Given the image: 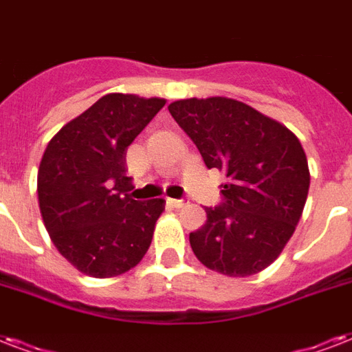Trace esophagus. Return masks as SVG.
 I'll use <instances>...</instances> for the list:
<instances>
[{"label": "esophagus", "instance_id": "esophagus-1", "mask_svg": "<svg viewBox=\"0 0 352 352\" xmlns=\"http://www.w3.org/2000/svg\"><path fill=\"white\" fill-rule=\"evenodd\" d=\"M167 204L170 207H174V209H179V207L185 206V200H176V198H168Z\"/></svg>", "mask_w": 352, "mask_h": 352}]
</instances>
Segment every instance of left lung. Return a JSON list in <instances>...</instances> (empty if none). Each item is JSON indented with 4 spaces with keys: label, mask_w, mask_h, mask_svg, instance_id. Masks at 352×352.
<instances>
[{
    "label": "left lung",
    "mask_w": 352,
    "mask_h": 352,
    "mask_svg": "<svg viewBox=\"0 0 352 352\" xmlns=\"http://www.w3.org/2000/svg\"><path fill=\"white\" fill-rule=\"evenodd\" d=\"M207 168L226 174L224 204L206 207L190 233L204 266L230 277L268 268L296 231L309 195V162L299 139L272 117L228 97L168 104Z\"/></svg>",
    "instance_id": "8db88e82"
}]
</instances>
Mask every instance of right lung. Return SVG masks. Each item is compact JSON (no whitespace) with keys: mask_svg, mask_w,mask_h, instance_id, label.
<instances>
[{"mask_svg":"<svg viewBox=\"0 0 352 352\" xmlns=\"http://www.w3.org/2000/svg\"><path fill=\"white\" fill-rule=\"evenodd\" d=\"M167 100L108 94L60 128L38 167L43 224L62 257L97 279L145 257L165 200H133L126 148Z\"/></svg>","mask_w":352,"mask_h":352,"instance_id":"1","label":"right lung"}]
</instances>
